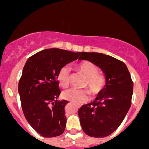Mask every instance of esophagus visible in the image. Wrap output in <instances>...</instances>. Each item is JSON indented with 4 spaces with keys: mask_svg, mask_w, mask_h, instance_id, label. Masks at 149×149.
I'll use <instances>...</instances> for the list:
<instances>
[{
    "mask_svg": "<svg viewBox=\"0 0 149 149\" xmlns=\"http://www.w3.org/2000/svg\"><path fill=\"white\" fill-rule=\"evenodd\" d=\"M76 106L78 108H80L81 107V104H78V103H76Z\"/></svg>",
    "mask_w": 149,
    "mask_h": 149,
    "instance_id": "34e87169",
    "label": "esophagus"
}]
</instances>
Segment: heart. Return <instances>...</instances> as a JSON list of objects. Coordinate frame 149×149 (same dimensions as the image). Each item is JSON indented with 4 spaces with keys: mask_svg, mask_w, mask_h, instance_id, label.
<instances>
[{
    "mask_svg": "<svg viewBox=\"0 0 149 149\" xmlns=\"http://www.w3.org/2000/svg\"><path fill=\"white\" fill-rule=\"evenodd\" d=\"M78 70L86 76L84 87L89 89L92 97H96L103 91L107 85V78L104 74L98 72V68L94 63L88 61H83L76 65ZM57 79L60 86L66 88L70 84V70L66 65L63 66L58 70ZM65 100L75 102L83 103L89 97V91L87 89L70 88L63 93Z\"/></svg>",
    "mask_w": 149,
    "mask_h": 149,
    "instance_id": "1",
    "label": "heart"
}]
</instances>
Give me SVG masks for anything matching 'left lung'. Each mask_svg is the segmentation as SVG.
Here are the masks:
<instances>
[{
    "instance_id": "obj_1",
    "label": "left lung",
    "mask_w": 149,
    "mask_h": 149,
    "mask_svg": "<svg viewBox=\"0 0 149 149\" xmlns=\"http://www.w3.org/2000/svg\"><path fill=\"white\" fill-rule=\"evenodd\" d=\"M79 59L100 67L107 78L102 92L79 109L81 125L91 137H106L120 125L131 105L133 82L130 72L123 61L102 53L83 52Z\"/></svg>"
}]
</instances>
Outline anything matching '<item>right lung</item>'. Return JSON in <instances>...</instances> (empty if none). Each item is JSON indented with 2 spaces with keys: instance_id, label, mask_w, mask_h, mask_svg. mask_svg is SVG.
Masks as SVG:
<instances>
[{
  "instance_id": "right-lung-1",
  "label": "right lung",
  "mask_w": 149,
  "mask_h": 149,
  "mask_svg": "<svg viewBox=\"0 0 149 149\" xmlns=\"http://www.w3.org/2000/svg\"><path fill=\"white\" fill-rule=\"evenodd\" d=\"M81 52L52 48L42 50L26 61L19 82V93L25 118L43 137H56L66 125V100L61 94L57 74L61 67L78 59Z\"/></svg>"
}]
</instances>
